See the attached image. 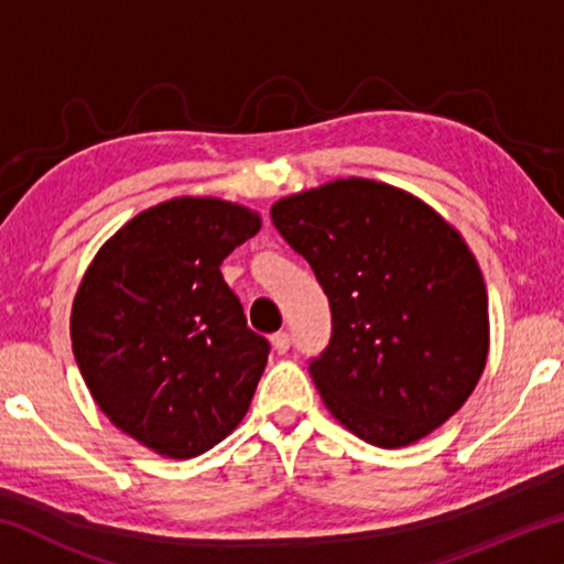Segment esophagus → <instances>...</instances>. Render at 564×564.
I'll return each instance as SVG.
<instances>
[{"instance_id": "1", "label": "esophagus", "mask_w": 564, "mask_h": 564, "mask_svg": "<svg viewBox=\"0 0 564 564\" xmlns=\"http://www.w3.org/2000/svg\"><path fill=\"white\" fill-rule=\"evenodd\" d=\"M271 343H273V350L283 356V352H289V348H291V336L285 330H279L271 336Z\"/></svg>"}]
</instances>
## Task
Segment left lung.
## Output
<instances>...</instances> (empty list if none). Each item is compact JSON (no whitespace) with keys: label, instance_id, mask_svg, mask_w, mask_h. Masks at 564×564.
<instances>
[{"label":"left lung","instance_id":"1","mask_svg":"<svg viewBox=\"0 0 564 564\" xmlns=\"http://www.w3.org/2000/svg\"><path fill=\"white\" fill-rule=\"evenodd\" d=\"M271 218L328 295L330 340L308 370L330 413L378 447L455 415L488 358V291L460 234L368 178L281 198Z\"/></svg>","mask_w":564,"mask_h":564}]
</instances>
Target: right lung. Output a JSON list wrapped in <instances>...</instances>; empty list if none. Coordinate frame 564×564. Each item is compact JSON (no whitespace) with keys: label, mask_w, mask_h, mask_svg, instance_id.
<instances>
[{"label":"right lung","mask_w":564,"mask_h":564,"mask_svg":"<svg viewBox=\"0 0 564 564\" xmlns=\"http://www.w3.org/2000/svg\"><path fill=\"white\" fill-rule=\"evenodd\" d=\"M261 228L218 198H171L104 243L72 308V348L113 425L196 457L241 423L271 343L248 328L221 263Z\"/></svg>","instance_id":"right-lung-1"}]
</instances>
